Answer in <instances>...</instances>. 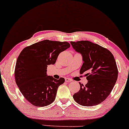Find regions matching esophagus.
<instances>
[{
	"label": "esophagus",
	"mask_w": 129,
	"mask_h": 129,
	"mask_svg": "<svg viewBox=\"0 0 129 129\" xmlns=\"http://www.w3.org/2000/svg\"><path fill=\"white\" fill-rule=\"evenodd\" d=\"M65 80H66V82H71V81H73L72 80L70 79V78H66V79H65Z\"/></svg>",
	"instance_id": "obj_1"
}]
</instances>
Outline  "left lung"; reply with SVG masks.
<instances>
[{
    "label": "left lung",
    "instance_id": "8db88e82",
    "mask_svg": "<svg viewBox=\"0 0 129 129\" xmlns=\"http://www.w3.org/2000/svg\"><path fill=\"white\" fill-rule=\"evenodd\" d=\"M76 51L82 55L83 63L80 74L86 73L87 83L80 84V89L73 95L80 105L92 107L101 104L108 96L118 77V68L110 50L98 44L82 40L71 42Z\"/></svg>",
    "mask_w": 129,
    "mask_h": 129
}]
</instances>
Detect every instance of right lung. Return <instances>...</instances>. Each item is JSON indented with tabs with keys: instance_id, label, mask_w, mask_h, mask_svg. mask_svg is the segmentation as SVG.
I'll use <instances>...</instances> for the list:
<instances>
[{
	"instance_id": "right-lung-1",
	"label": "right lung",
	"mask_w": 129,
	"mask_h": 129,
	"mask_svg": "<svg viewBox=\"0 0 129 129\" xmlns=\"http://www.w3.org/2000/svg\"><path fill=\"white\" fill-rule=\"evenodd\" d=\"M70 47L67 42L45 40L25 47L18 57L15 68V81L30 103L36 107L52 104L62 77L57 80L46 75L48 66L55 64L58 55Z\"/></svg>"
}]
</instances>
